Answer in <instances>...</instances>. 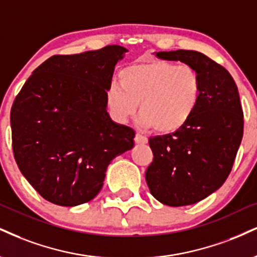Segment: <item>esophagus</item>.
Returning <instances> with one entry per match:
<instances>
[{
	"mask_svg": "<svg viewBox=\"0 0 257 257\" xmlns=\"http://www.w3.org/2000/svg\"><path fill=\"white\" fill-rule=\"evenodd\" d=\"M134 140H135V142H137V144H139V145H145V144H147V141H148L147 138L142 137L141 134H137V135H135Z\"/></svg>",
	"mask_w": 257,
	"mask_h": 257,
	"instance_id": "obj_1",
	"label": "esophagus"
}]
</instances>
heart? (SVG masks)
Wrapping results in <instances>:
<instances>
[{"instance_id": "1", "label": "heart", "mask_w": 257, "mask_h": 257, "mask_svg": "<svg viewBox=\"0 0 257 257\" xmlns=\"http://www.w3.org/2000/svg\"><path fill=\"white\" fill-rule=\"evenodd\" d=\"M120 85L106 91L111 115L125 122L137 113L140 123L162 134L181 131L189 122L200 103L202 86L199 73L188 64L168 61H142L123 68Z\"/></svg>"}]
</instances>
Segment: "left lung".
Wrapping results in <instances>:
<instances>
[{
	"instance_id": "obj_1",
	"label": "left lung",
	"mask_w": 257,
	"mask_h": 257,
	"mask_svg": "<svg viewBox=\"0 0 257 257\" xmlns=\"http://www.w3.org/2000/svg\"><path fill=\"white\" fill-rule=\"evenodd\" d=\"M181 61L199 73L200 103L181 131L150 138L153 162L147 168L151 194L166 206H188L206 199L224 184L243 138V110L231 74L194 50L154 52Z\"/></svg>"
}]
</instances>
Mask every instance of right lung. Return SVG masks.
Here are the masks:
<instances>
[{"label": "right lung", "mask_w": 257, "mask_h": 257, "mask_svg": "<svg viewBox=\"0 0 257 257\" xmlns=\"http://www.w3.org/2000/svg\"><path fill=\"white\" fill-rule=\"evenodd\" d=\"M125 48L55 55L27 79L11 111L14 158L45 200L73 207L94 199L107 166L134 147L135 132L107 113L106 91Z\"/></svg>", "instance_id": "1"}]
</instances>
